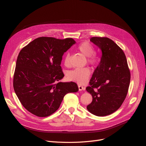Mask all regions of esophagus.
<instances>
[{"label":"esophagus","instance_id":"34e87169","mask_svg":"<svg viewBox=\"0 0 146 146\" xmlns=\"http://www.w3.org/2000/svg\"><path fill=\"white\" fill-rule=\"evenodd\" d=\"M78 86L79 91H83V90H85V88H84L82 85H80V84H79V85H78Z\"/></svg>","mask_w":146,"mask_h":146}]
</instances>
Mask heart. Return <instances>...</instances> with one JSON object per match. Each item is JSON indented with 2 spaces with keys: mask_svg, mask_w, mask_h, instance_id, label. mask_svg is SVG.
I'll return each instance as SVG.
<instances>
[{
  "mask_svg": "<svg viewBox=\"0 0 146 146\" xmlns=\"http://www.w3.org/2000/svg\"><path fill=\"white\" fill-rule=\"evenodd\" d=\"M78 50L80 53L88 57V61L90 63H93L95 61V58L91 56L94 52V48L91 44L87 42L80 44L77 47ZM63 63L65 66L68 67L70 65L69 62V54H66L64 56ZM90 75V70L86 68H76L68 73V78L69 80L77 82L80 84H83L87 82Z\"/></svg>",
  "mask_w": 146,
  "mask_h": 146,
  "instance_id": "obj_1",
  "label": "heart"
}]
</instances>
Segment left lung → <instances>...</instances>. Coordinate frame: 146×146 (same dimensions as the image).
<instances>
[{
    "label": "left lung",
    "mask_w": 146,
    "mask_h": 146,
    "mask_svg": "<svg viewBox=\"0 0 146 146\" xmlns=\"http://www.w3.org/2000/svg\"><path fill=\"white\" fill-rule=\"evenodd\" d=\"M91 42L102 52L86 91L92 97L87 110L97 116L111 114L124 101L130 85V73L124 53L111 39L92 37Z\"/></svg>",
    "instance_id": "obj_1"
}]
</instances>
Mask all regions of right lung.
I'll use <instances>...</instances> for the list:
<instances>
[{
    "label": "right lung",
    "mask_w": 146,
    "mask_h": 146,
    "mask_svg": "<svg viewBox=\"0 0 146 146\" xmlns=\"http://www.w3.org/2000/svg\"><path fill=\"white\" fill-rule=\"evenodd\" d=\"M75 43L72 38L40 37L20 51L13 87L23 107L34 115H51L66 94L78 91L75 82H60L64 76L61 67L63 55Z\"/></svg>",
    "instance_id": "right-lung-1"
}]
</instances>
